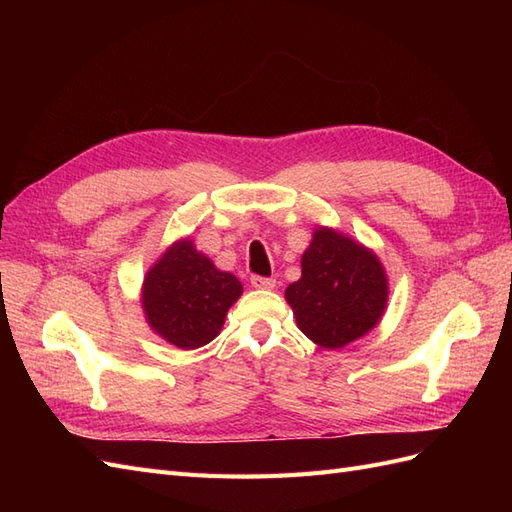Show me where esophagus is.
I'll return each mask as SVG.
<instances>
[{"instance_id": "34e87169", "label": "esophagus", "mask_w": 512, "mask_h": 512, "mask_svg": "<svg viewBox=\"0 0 512 512\" xmlns=\"http://www.w3.org/2000/svg\"><path fill=\"white\" fill-rule=\"evenodd\" d=\"M252 286L258 290H273L275 280L273 277H262V275H252Z\"/></svg>"}]
</instances>
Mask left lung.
<instances>
[{"label":"left lung","instance_id":"obj_1","mask_svg":"<svg viewBox=\"0 0 512 512\" xmlns=\"http://www.w3.org/2000/svg\"><path fill=\"white\" fill-rule=\"evenodd\" d=\"M297 327L320 348H344L380 322L389 282L378 256L320 226L301 256V280L286 288Z\"/></svg>","mask_w":512,"mask_h":512}]
</instances>
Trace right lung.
<instances>
[{
	"instance_id": "obj_1",
	"label": "right lung",
	"mask_w": 512,
	"mask_h": 512,
	"mask_svg": "<svg viewBox=\"0 0 512 512\" xmlns=\"http://www.w3.org/2000/svg\"><path fill=\"white\" fill-rule=\"evenodd\" d=\"M241 292L235 275L220 271L190 239H179L145 275L143 312L168 344L194 350L218 337Z\"/></svg>"
}]
</instances>
